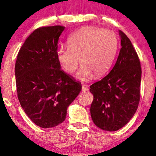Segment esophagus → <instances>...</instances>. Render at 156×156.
I'll return each instance as SVG.
<instances>
[{
    "mask_svg": "<svg viewBox=\"0 0 156 156\" xmlns=\"http://www.w3.org/2000/svg\"><path fill=\"white\" fill-rule=\"evenodd\" d=\"M88 90H89V89H88V86H85V85H83V86H82V90L83 91V92H85V91Z\"/></svg>",
    "mask_w": 156,
    "mask_h": 156,
    "instance_id": "obj_1",
    "label": "esophagus"
}]
</instances>
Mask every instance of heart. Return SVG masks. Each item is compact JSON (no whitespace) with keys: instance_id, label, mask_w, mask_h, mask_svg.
<instances>
[{"instance_id":"1","label":"heart","mask_w":156,"mask_h":156,"mask_svg":"<svg viewBox=\"0 0 156 156\" xmlns=\"http://www.w3.org/2000/svg\"><path fill=\"white\" fill-rule=\"evenodd\" d=\"M68 47L56 51L58 61L68 73H73L80 62L77 78L81 80L103 76L111 67L118 50V37L113 31L86 27L75 32L68 40Z\"/></svg>"}]
</instances>
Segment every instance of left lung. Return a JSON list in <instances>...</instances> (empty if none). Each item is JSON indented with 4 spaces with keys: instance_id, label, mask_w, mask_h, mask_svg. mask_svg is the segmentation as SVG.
Returning <instances> with one entry per match:
<instances>
[{
    "instance_id": "1",
    "label": "left lung",
    "mask_w": 156,
    "mask_h": 156,
    "mask_svg": "<svg viewBox=\"0 0 156 156\" xmlns=\"http://www.w3.org/2000/svg\"><path fill=\"white\" fill-rule=\"evenodd\" d=\"M119 55L111 72L90 86L93 95L90 115L95 125L115 131L136 113L140 101L141 68L139 58L127 36L119 30Z\"/></svg>"
}]
</instances>
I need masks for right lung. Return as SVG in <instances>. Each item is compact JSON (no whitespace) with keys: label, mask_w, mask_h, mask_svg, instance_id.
<instances>
[{"label":"right lung","mask_w":156,"mask_h":156,"mask_svg":"<svg viewBox=\"0 0 156 156\" xmlns=\"http://www.w3.org/2000/svg\"><path fill=\"white\" fill-rule=\"evenodd\" d=\"M61 26L41 27L29 36L15 66L18 98L25 113L43 128L65 120L67 108L81 90V83L61 69L56 51Z\"/></svg>","instance_id":"1"}]
</instances>
